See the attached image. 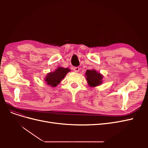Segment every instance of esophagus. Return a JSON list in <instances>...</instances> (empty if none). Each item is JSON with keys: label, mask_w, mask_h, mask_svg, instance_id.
Segmentation results:
<instances>
[{"label": "esophagus", "mask_w": 148, "mask_h": 148, "mask_svg": "<svg viewBox=\"0 0 148 148\" xmlns=\"http://www.w3.org/2000/svg\"><path fill=\"white\" fill-rule=\"evenodd\" d=\"M73 70L75 72H78L79 70V68L78 66H77V67H75V68L73 69Z\"/></svg>", "instance_id": "obj_1"}]
</instances>
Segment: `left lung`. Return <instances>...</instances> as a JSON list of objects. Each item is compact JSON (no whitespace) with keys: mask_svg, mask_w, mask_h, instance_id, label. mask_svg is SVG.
Listing matches in <instances>:
<instances>
[{"mask_svg":"<svg viewBox=\"0 0 148 148\" xmlns=\"http://www.w3.org/2000/svg\"><path fill=\"white\" fill-rule=\"evenodd\" d=\"M86 77L89 85L91 87L97 86L102 83V75L95 70H87Z\"/></svg>","mask_w":148,"mask_h":148,"instance_id":"left-lung-1","label":"left lung"}]
</instances>
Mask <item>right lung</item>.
I'll list each match as a JSON object with an SVG mask.
<instances>
[{
	"mask_svg": "<svg viewBox=\"0 0 148 148\" xmlns=\"http://www.w3.org/2000/svg\"><path fill=\"white\" fill-rule=\"evenodd\" d=\"M70 69L68 68H62L59 67L53 72H51L47 75L45 81L46 83L51 86H56L58 84H59L64 79L65 75L70 71Z\"/></svg>",
	"mask_w": 148,
	"mask_h": 148,
	"instance_id": "right-lung-1",
	"label": "right lung"
}]
</instances>
